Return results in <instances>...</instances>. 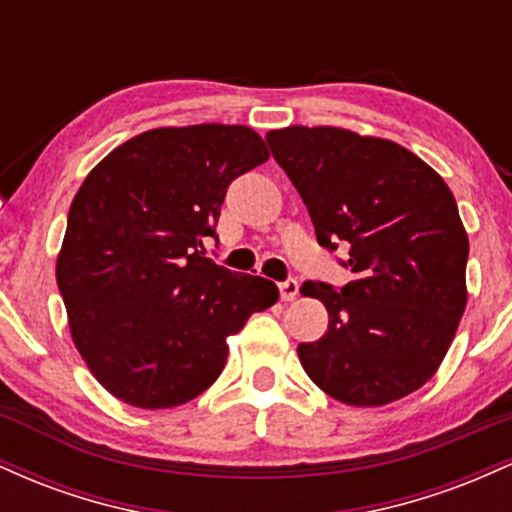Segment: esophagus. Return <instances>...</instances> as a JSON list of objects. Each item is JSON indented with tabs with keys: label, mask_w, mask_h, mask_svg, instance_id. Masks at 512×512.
Segmentation results:
<instances>
[{
	"label": "esophagus",
	"mask_w": 512,
	"mask_h": 512,
	"mask_svg": "<svg viewBox=\"0 0 512 512\" xmlns=\"http://www.w3.org/2000/svg\"><path fill=\"white\" fill-rule=\"evenodd\" d=\"M279 293H281V301H293V298L298 296V281L296 279L281 281Z\"/></svg>",
	"instance_id": "esophagus-1"
}]
</instances>
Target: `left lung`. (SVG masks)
Returning <instances> with one entry per match:
<instances>
[{"mask_svg": "<svg viewBox=\"0 0 512 512\" xmlns=\"http://www.w3.org/2000/svg\"><path fill=\"white\" fill-rule=\"evenodd\" d=\"M313 219L317 243L349 250L354 281L303 284L330 325L298 344L305 373L351 407H383L419 390L448 354L467 305L469 240L445 180L395 142L339 127L267 132Z\"/></svg>", "mask_w": 512, "mask_h": 512, "instance_id": "8db88e82", "label": "left lung"}]
</instances>
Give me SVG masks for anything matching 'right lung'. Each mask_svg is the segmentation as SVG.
<instances>
[{
  "label": "right lung",
  "mask_w": 512,
  "mask_h": 512,
  "mask_svg": "<svg viewBox=\"0 0 512 512\" xmlns=\"http://www.w3.org/2000/svg\"><path fill=\"white\" fill-rule=\"evenodd\" d=\"M267 158L250 127H161L86 175L57 286L76 349L110 395L139 409L190 402L221 375L226 339L276 303L269 279L204 257L228 185Z\"/></svg>",
  "instance_id": "obj_1"
}]
</instances>
